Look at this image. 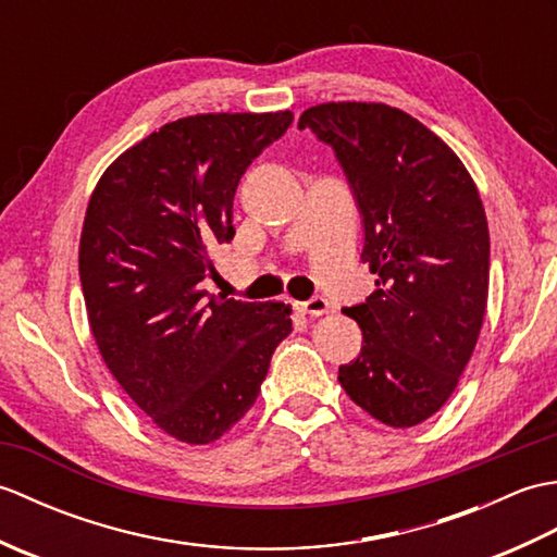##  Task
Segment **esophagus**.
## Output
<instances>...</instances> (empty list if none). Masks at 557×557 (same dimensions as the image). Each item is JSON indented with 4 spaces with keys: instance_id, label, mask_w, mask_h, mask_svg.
I'll list each match as a JSON object with an SVG mask.
<instances>
[{
    "instance_id": "obj_1",
    "label": "esophagus",
    "mask_w": 557,
    "mask_h": 557,
    "mask_svg": "<svg viewBox=\"0 0 557 557\" xmlns=\"http://www.w3.org/2000/svg\"><path fill=\"white\" fill-rule=\"evenodd\" d=\"M299 309L309 315H323L327 313V299L325 297H311L309 301H301Z\"/></svg>"
}]
</instances>
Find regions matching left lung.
Segmentation results:
<instances>
[{
	"label": "left lung",
	"mask_w": 557,
	"mask_h": 557,
	"mask_svg": "<svg viewBox=\"0 0 557 557\" xmlns=\"http://www.w3.org/2000/svg\"><path fill=\"white\" fill-rule=\"evenodd\" d=\"M299 128L333 148L361 215V260L377 275L371 297L345 309L363 342L337 377L373 419L409 429L445 405L476 347L486 212L465 164L407 112L327 102L306 110Z\"/></svg>",
	"instance_id": "8db88e82"
}]
</instances>
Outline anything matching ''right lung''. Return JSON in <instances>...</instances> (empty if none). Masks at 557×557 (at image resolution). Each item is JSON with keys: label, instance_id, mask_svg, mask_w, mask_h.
<instances>
[{"label": "right lung", "instance_id": "add662e5", "mask_svg": "<svg viewBox=\"0 0 557 557\" xmlns=\"http://www.w3.org/2000/svg\"><path fill=\"white\" fill-rule=\"evenodd\" d=\"M292 112L196 114L128 148L90 196L78 275L100 354L164 433L208 445L253 407L289 306L203 289L242 174Z\"/></svg>", "mask_w": 557, "mask_h": 557}]
</instances>
